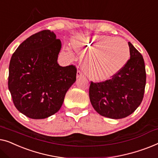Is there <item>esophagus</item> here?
Instances as JSON below:
<instances>
[{
    "instance_id": "34e87169",
    "label": "esophagus",
    "mask_w": 158,
    "mask_h": 158,
    "mask_svg": "<svg viewBox=\"0 0 158 158\" xmlns=\"http://www.w3.org/2000/svg\"><path fill=\"white\" fill-rule=\"evenodd\" d=\"M84 77V74H83V73H82L81 71H78V72H77V79L78 78H81V77Z\"/></svg>"
}]
</instances>
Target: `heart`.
I'll list each match as a JSON object with an SVG mask.
<instances>
[{"instance_id":"obj_1","label":"heart","mask_w":158,"mask_h":158,"mask_svg":"<svg viewBox=\"0 0 158 158\" xmlns=\"http://www.w3.org/2000/svg\"><path fill=\"white\" fill-rule=\"evenodd\" d=\"M73 47L88 52L86 72L95 80H106L114 76L130 57L128 44L122 39L105 35H79L72 41Z\"/></svg>"}]
</instances>
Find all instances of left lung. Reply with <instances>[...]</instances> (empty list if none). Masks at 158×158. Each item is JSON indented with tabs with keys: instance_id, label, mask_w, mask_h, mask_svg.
Returning a JSON list of instances; mask_svg holds the SVG:
<instances>
[{
	"instance_id": "8db88e82",
	"label": "left lung",
	"mask_w": 158,
	"mask_h": 158,
	"mask_svg": "<svg viewBox=\"0 0 158 158\" xmlns=\"http://www.w3.org/2000/svg\"><path fill=\"white\" fill-rule=\"evenodd\" d=\"M130 59L112 78L105 81H91L89 99L95 110L102 116L122 119L136 110L143 101L146 84L143 57L128 42Z\"/></svg>"
}]
</instances>
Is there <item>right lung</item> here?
<instances>
[{
  "instance_id": "right-lung-1",
  "label": "right lung",
  "mask_w": 158,
  "mask_h": 158,
  "mask_svg": "<svg viewBox=\"0 0 158 158\" xmlns=\"http://www.w3.org/2000/svg\"><path fill=\"white\" fill-rule=\"evenodd\" d=\"M61 48L56 34L44 30L22 42L12 55L8 89L17 110L29 118L44 119L56 113L76 81V66L58 64Z\"/></svg>"
}]
</instances>
